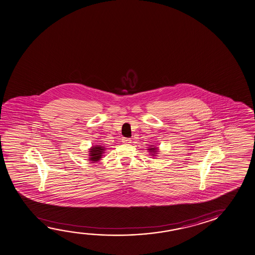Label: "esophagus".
I'll return each mask as SVG.
<instances>
[{"label": "esophagus", "mask_w": 255, "mask_h": 255, "mask_svg": "<svg viewBox=\"0 0 255 255\" xmlns=\"http://www.w3.org/2000/svg\"><path fill=\"white\" fill-rule=\"evenodd\" d=\"M122 142L125 143V144H129V143H131V139L129 138V137H123L122 138Z\"/></svg>", "instance_id": "esophagus-1"}]
</instances>
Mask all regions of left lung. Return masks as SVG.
<instances>
[{
    "label": "left lung",
    "instance_id": "8db88e82",
    "mask_svg": "<svg viewBox=\"0 0 255 255\" xmlns=\"http://www.w3.org/2000/svg\"><path fill=\"white\" fill-rule=\"evenodd\" d=\"M152 146H153V145H152ZM148 150L149 151H151V153H152V152H153V153L156 152V148H155V147H151V148H149Z\"/></svg>",
    "mask_w": 255,
    "mask_h": 255
}]
</instances>
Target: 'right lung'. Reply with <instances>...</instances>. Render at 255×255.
<instances>
[{
    "mask_svg": "<svg viewBox=\"0 0 255 255\" xmlns=\"http://www.w3.org/2000/svg\"><path fill=\"white\" fill-rule=\"evenodd\" d=\"M104 149L105 147L101 146V145H97V146H94L90 149L91 153L90 155V161H97L102 158V153L104 152Z\"/></svg>",
    "mask_w": 255,
    "mask_h": 255,
    "instance_id": "1",
    "label": "right lung"
}]
</instances>
